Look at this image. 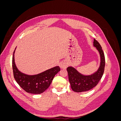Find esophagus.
Returning a JSON list of instances; mask_svg holds the SVG:
<instances>
[{
    "label": "esophagus",
    "instance_id": "34e87169",
    "mask_svg": "<svg viewBox=\"0 0 121 121\" xmlns=\"http://www.w3.org/2000/svg\"><path fill=\"white\" fill-rule=\"evenodd\" d=\"M68 67V64L65 62H62L60 64V67L61 69H65Z\"/></svg>",
    "mask_w": 121,
    "mask_h": 121
}]
</instances>
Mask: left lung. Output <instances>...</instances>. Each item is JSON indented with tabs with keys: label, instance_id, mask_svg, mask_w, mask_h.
Returning a JSON list of instances; mask_svg holds the SVG:
<instances>
[{
	"label": "left lung",
	"instance_id": "1",
	"mask_svg": "<svg viewBox=\"0 0 121 121\" xmlns=\"http://www.w3.org/2000/svg\"><path fill=\"white\" fill-rule=\"evenodd\" d=\"M93 46L99 52L100 57V65L97 70L89 75H84L73 67H69L67 70L72 89L76 92L88 91L96 86L103 75L105 67V57L100 44L94 39Z\"/></svg>",
	"mask_w": 121,
	"mask_h": 121
}]
</instances>
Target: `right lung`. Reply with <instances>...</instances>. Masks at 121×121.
<instances>
[{
    "mask_svg": "<svg viewBox=\"0 0 121 121\" xmlns=\"http://www.w3.org/2000/svg\"><path fill=\"white\" fill-rule=\"evenodd\" d=\"M14 49L12 60L14 78L22 88L28 93L32 94L42 93L48 88L57 73L60 71L59 66H56L39 74L29 75L20 71L14 61Z\"/></svg>",
    "mask_w": 121,
    "mask_h": 121,
    "instance_id": "obj_1",
    "label": "right lung"
}]
</instances>
